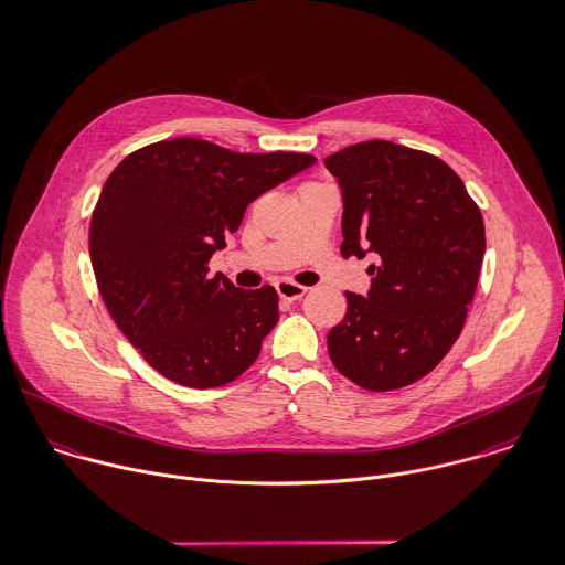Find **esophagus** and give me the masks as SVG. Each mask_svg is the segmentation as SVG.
<instances>
[{
  "mask_svg": "<svg viewBox=\"0 0 565 565\" xmlns=\"http://www.w3.org/2000/svg\"><path fill=\"white\" fill-rule=\"evenodd\" d=\"M277 292H279V297L281 299H286V301H297V299H301L306 292H308V288L306 286H299V284H295V281H288V279H281V281H277Z\"/></svg>",
  "mask_w": 565,
  "mask_h": 565,
  "instance_id": "esophagus-1",
  "label": "esophagus"
}]
</instances>
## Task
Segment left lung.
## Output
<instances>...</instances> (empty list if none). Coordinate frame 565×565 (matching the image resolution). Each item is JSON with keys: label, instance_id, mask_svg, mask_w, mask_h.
<instances>
[{"label": "left lung", "instance_id": "left-lung-1", "mask_svg": "<svg viewBox=\"0 0 565 565\" xmlns=\"http://www.w3.org/2000/svg\"><path fill=\"white\" fill-rule=\"evenodd\" d=\"M343 191L341 255L365 257L367 297L345 292L328 334L334 367L367 392L427 376L458 341L487 248L480 206L438 156L365 140L326 158Z\"/></svg>", "mask_w": 565, "mask_h": 565}]
</instances>
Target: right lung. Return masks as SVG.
Returning a JSON list of instances; mask_svg holds the SVG:
<instances>
[{
	"label": "right lung",
	"mask_w": 565,
	"mask_h": 565,
	"mask_svg": "<svg viewBox=\"0 0 565 565\" xmlns=\"http://www.w3.org/2000/svg\"><path fill=\"white\" fill-rule=\"evenodd\" d=\"M315 160L173 138L131 151L109 173L89 222L96 286L118 330L164 379L209 390L257 361L279 321L277 290L209 277V259L255 198Z\"/></svg>",
	"instance_id": "obj_1"
}]
</instances>
